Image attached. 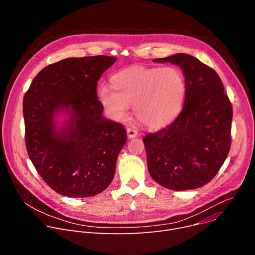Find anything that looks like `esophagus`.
<instances>
[{"mask_svg":"<svg viewBox=\"0 0 255 255\" xmlns=\"http://www.w3.org/2000/svg\"><path fill=\"white\" fill-rule=\"evenodd\" d=\"M137 134H138V132H137L136 129L131 128V127L127 128V135H128L129 138H134V137L137 136Z\"/></svg>","mask_w":255,"mask_h":255,"instance_id":"34e87169","label":"esophagus"}]
</instances>
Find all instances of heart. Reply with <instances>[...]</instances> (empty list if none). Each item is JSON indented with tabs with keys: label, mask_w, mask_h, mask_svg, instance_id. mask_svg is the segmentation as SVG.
<instances>
[{
	"label": "heart",
	"mask_w": 255,
	"mask_h": 255,
	"mask_svg": "<svg viewBox=\"0 0 255 255\" xmlns=\"http://www.w3.org/2000/svg\"><path fill=\"white\" fill-rule=\"evenodd\" d=\"M113 87L99 88V99L108 113L116 120L124 119L130 105L143 125L159 128L178 114L186 96L184 75L176 67L135 65L112 78Z\"/></svg>",
	"instance_id": "obj_1"
}]
</instances>
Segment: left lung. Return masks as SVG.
<instances>
[{"label":"left lung","mask_w":255,"mask_h":255,"mask_svg":"<svg viewBox=\"0 0 255 255\" xmlns=\"http://www.w3.org/2000/svg\"><path fill=\"white\" fill-rule=\"evenodd\" d=\"M153 61L171 62L183 69L186 96L183 110L169 125L143 138L148 171L169 190L203 187L229 153L231 102L217 72L198 58L177 53Z\"/></svg>","instance_id":"8db88e82"}]
</instances>
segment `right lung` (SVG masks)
Segmentation results:
<instances>
[{
    "label": "right lung",
    "instance_id": "1",
    "mask_svg": "<svg viewBox=\"0 0 255 255\" xmlns=\"http://www.w3.org/2000/svg\"><path fill=\"white\" fill-rule=\"evenodd\" d=\"M115 61L105 55L62 59L40 70L25 93L28 155L46 185L62 196H96L114 177L127 134L122 124L103 117L97 85ZM60 108L72 117L58 132L53 117Z\"/></svg>",
    "mask_w": 255,
    "mask_h": 255
}]
</instances>
